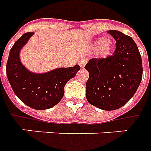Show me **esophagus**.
I'll return each instance as SVG.
<instances>
[{
  "mask_svg": "<svg viewBox=\"0 0 151 151\" xmlns=\"http://www.w3.org/2000/svg\"><path fill=\"white\" fill-rule=\"evenodd\" d=\"M88 63V60L86 58H82L80 62H79V65L81 66V68H84V67L85 66V64Z\"/></svg>",
  "mask_w": 151,
  "mask_h": 151,
  "instance_id": "esophagus-1",
  "label": "esophagus"
}]
</instances>
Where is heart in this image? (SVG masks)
I'll list each match as a JSON object with an SVG mask.
<instances>
[{"label": "heart", "instance_id": "obj_1", "mask_svg": "<svg viewBox=\"0 0 151 151\" xmlns=\"http://www.w3.org/2000/svg\"><path fill=\"white\" fill-rule=\"evenodd\" d=\"M97 44L99 45V51L102 55H106L111 49V42L110 40L99 39L97 40Z\"/></svg>", "mask_w": 151, "mask_h": 151}]
</instances>
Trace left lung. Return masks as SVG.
Wrapping results in <instances>:
<instances>
[{
    "label": "left lung",
    "mask_w": 151,
    "mask_h": 151,
    "mask_svg": "<svg viewBox=\"0 0 151 151\" xmlns=\"http://www.w3.org/2000/svg\"><path fill=\"white\" fill-rule=\"evenodd\" d=\"M115 50L111 56L92 58L84 68L89 77L86 98L91 105L104 111L122 107L132 98L142 79V61L131 36L111 30Z\"/></svg>",
    "instance_id": "obj_1"
}]
</instances>
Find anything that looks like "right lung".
I'll list each match as a JSON object with an SVG mask.
<instances>
[{"label": "right lung", "instance_id": "obj_1", "mask_svg": "<svg viewBox=\"0 0 151 151\" xmlns=\"http://www.w3.org/2000/svg\"><path fill=\"white\" fill-rule=\"evenodd\" d=\"M33 34H23L13 45L6 64V75L13 91L24 104L36 110H46L61 101L65 84L81 67L58 68L44 74L30 72L21 63L19 51Z\"/></svg>", "mask_w": 151, "mask_h": 151}]
</instances>
